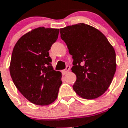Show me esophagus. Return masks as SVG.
I'll return each instance as SVG.
<instances>
[{"mask_svg": "<svg viewBox=\"0 0 128 128\" xmlns=\"http://www.w3.org/2000/svg\"><path fill=\"white\" fill-rule=\"evenodd\" d=\"M69 70H70V66L67 65V66H66V68H65V69L62 70V74H63V75H65V74H66V73L69 71Z\"/></svg>", "mask_w": 128, "mask_h": 128, "instance_id": "esophagus-1", "label": "esophagus"}]
</instances>
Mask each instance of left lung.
<instances>
[{"mask_svg": "<svg viewBox=\"0 0 128 128\" xmlns=\"http://www.w3.org/2000/svg\"><path fill=\"white\" fill-rule=\"evenodd\" d=\"M60 34L73 59L71 70L77 77L74 91L86 99L103 94L116 71L114 47L102 32L85 24L60 29Z\"/></svg>", "mask_w": 128, "mask_h": 128, "instance_id": "left-lung-1", "label": "left lung"}]
</instances>
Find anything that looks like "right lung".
<instances>
[{
    "mask_svg": "<svg viewBox=\"0 0 128 128\" xmlns=\"http://www.w3.org/2000/svg\"><path fill=\"white\" fill-rule=\"evenodd\" d=\"M60 29L39 28L22 36L13 48L10 71L14 85L32 103L48 105L56 100L62 73L54 70L48 50Z\"/></svg>",
    "mask_w": 128,
    "mask_h": 128,
    "instance_id": "right-lung-1",
    "label": "right lung"
}]
</instances>
